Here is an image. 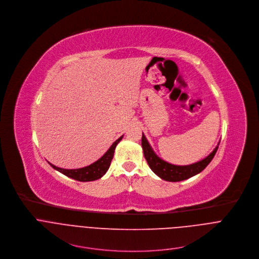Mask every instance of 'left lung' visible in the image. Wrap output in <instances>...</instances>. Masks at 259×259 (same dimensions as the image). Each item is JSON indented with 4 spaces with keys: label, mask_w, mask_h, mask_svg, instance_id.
Returning a JSON list of instances; mask_svg holds the SVG:
<instances>
[{
    "label": "left lung",
    "mask_w": 259,
    "mask_h": 259,
    "mask_svg": "<svg viewBox=\"0 0 259 259\" xmlns=\"http://www.w3.org/2000/svg\"><path fill=\"white\" fill-rule=\"evenodd\" d=\"M142 148L144 152V156L150 168L155 175H157L159 178L167 182H181L198 175L206 166H207L210 163V161L213 159L214 155L219 149V146H217L215 149L203 160L190 165H183V166L170 164L162 160L161 158H159L152 150L144 134L142 135Z\"/></svg>",
    "instance_id": "left-lung-1"
}]
</instances>
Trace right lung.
Wrapping results in <instances>:
<instances>
[{"label":"right lung","mask_w":259,"mask_h":259,"mask_svg":"<svg viewBox=\"0 0 259 259\" xmlns=\"http://www.w3.org/2000/svg\"><path fill=\"white\" fill-rule=\"evenodd\" d=\"M123 136H121L119 139H117L112 145L111 147L108 149V151L103 155V156L97 160L96 162H94L93 164L82 167V168H77V169H64V168H60L57 167L53 164L50 165L53 167L54 169L60 171L61 174H63L64 176L71 178L73 180L79 181V182H91V181H96L100 178H102L106 174V171L108 170L110 164H111V160L113 158L114 155V150L116 148V145L121 141Z\"/></svg>","instance_id":"add662e5"}]
</instances>
